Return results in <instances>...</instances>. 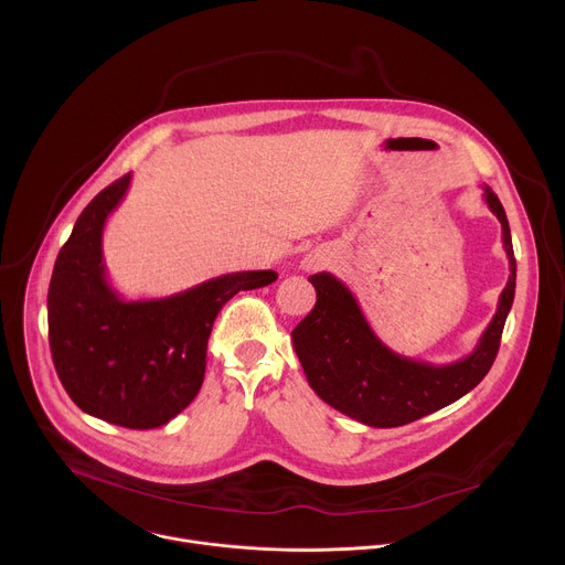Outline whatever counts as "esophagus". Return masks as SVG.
Listing matches in <instances>:
<instances>
[{"label":"esophagus","mask_w":565,"mask_h":565,"mask_svg":"<svg viewBox=\"0 0 565 565\" xmlns=\"http://www.w3.org/2000/svg\"><path fill=\"white\" fill-rule=\"evenodd\" d=\"M329 264H331V255L327 250H310L308 255L301 257L299 268L306 270V273H312V270H321Z\"/></svg>","instance_id":"esophagus-1"}]
</instances>
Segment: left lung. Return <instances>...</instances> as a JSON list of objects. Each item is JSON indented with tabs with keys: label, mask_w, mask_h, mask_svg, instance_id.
I'll use <instances>...</instances> for the list:
<instances>
[{
	"label": "left lung",
	"mask_w": 565,
	"mask_h": 565,
	"mask_svg": "<svg viewBox=\"0 0 565 565\" xmlns=\"http://www.w3.org/2000/svg\"><path fill=\"white\" fill-rule=\"evenodd\" d=\"M482 199L503 227L510 277L497 312L473 351L449 364H429L391 351L369 327L353 292L331 273L308 277L315 308L292 331V347L310 388L340 414L377 429L420 420L469 393L492 369L516 288V259L505 210L490 185Z\"/></svg>",
	"instance_id": "obj_1"
}]
</instances>
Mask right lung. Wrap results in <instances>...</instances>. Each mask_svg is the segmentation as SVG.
Wrapping results in <instances>:
<instances>
[{
	"label": "right lung",
	"mask_w": 565,
	"mask_h": 565,
	"mask_svg": "<svg viewBox=\"0 0 565 565\" xmlns=\"http://www.w3.org/2000/svg\"><path fill=\"white\" fill-rule=\"evenodd\" d=\"M131 183L125 174L77 216L49 286V344L68 397L127 429L168 425L196 397L214 317L238 290L277 279L246 270L158 299H122L107 279L103 232Z\"/></svg>",
	"instance_id": "right-lung-1"
}]
</instances>
